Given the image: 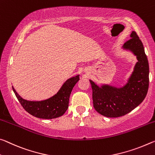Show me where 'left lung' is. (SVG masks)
I'll return each mask as SVG.
<instances>
[{
	"label": "left lung",
	"instance_id": "8db88e82",
	"mask_svg": "<svg viewBox=\"0 0 155 155\" xmlns=\"http://www.w3.org/2000/svg\"><path fill=\"white\" fill-rule=\"evenodd\" d=\"M124 48L137 56L136 63L128 83L121 88L109 85L98 87L90 80L96 111L107 117H119L127 114L143 101L149 87V64L141 41L134 31Z\"/></svg>",
	"mask_w": 155,
	"mask_h": 155
}]
</instances>
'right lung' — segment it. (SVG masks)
<instances>
[{
  "instance_id": "right-lung-1",
  "label": "right lung",
  "mask_w": 155,
  "mask_h": 155,
  "mask_svg": "<svg viewBox=\"0 0 155 155\" xmlns=\"http://www.w3.org/2000/svg\"><path fill=\"white\" fill-rule=\"evenodd\" d=\"M78 80V75L67 80L54 96L42 101L25 100L17 94L13 87L12 89L21 105L29 114L40 119H51L61 117L68 110L71 92Z\"/></svg>"
}]
</instances>
